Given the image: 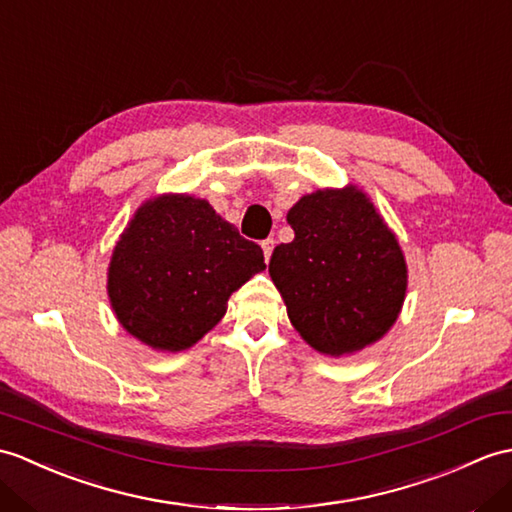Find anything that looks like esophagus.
Segmentation results:
<instances>
[{"label":"esophagus","instance_id":"esophagus-1","mask_svg":"<svg viewBox=\"0 0 512 512\" xmlns=\"http://www.w3.org/2000/svg\"><path fill=\"white\" fill-rule=\"evenodd\" d=\"M261 248H264V257H266V261H270L272 248H275V240H272V237H268V240L261 242Z\"/></svg>","mask_w":512,"mask_h":512}]
</instances>
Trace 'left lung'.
<instances>
[{
  "label": "left lung",
  "instance_id": "8db88e82",
  "mask_svg": "<svg viewBox=\"0 0 512 512\" xmlns=\"http://www.w3.org/2000/svg\"><path fill=\"white\" fill-rule=\"evenodd\" d=\"M290 244L268 272L296 331L320 353L344 355L382 338L406 296L395 235L358 189L314 192L288 211Z\"/></svg>",
  "mask_w": 512,
  "mask_h": 512
}]
</instances>
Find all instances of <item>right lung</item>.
Instances as JSON below:
<instances>
[{"instance_id": "add662e5", "label": "right lung", "mask_w": 512, "mask_h": 512, "mask_svg": "<svg viewBox=\"0 0 512 512\" xmlns=\"http://www.w3.org/2000/svg\"><path fill=\"white\" fill-rule=\"evenodd\" d=\"M264 251L224 222L207 200L146 202L109 268V296L124 329L152 349L192 347L227 312L231 292L264 270Z\"/></svg>"}]
</instances>
